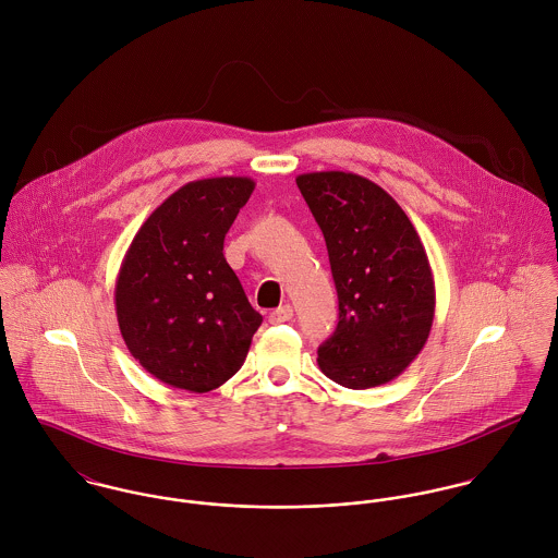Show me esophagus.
I'll return each mask as SVG.
<instances>
[{
  "label": "esophagus",
  "instance_id": "34e87169",
  "mask_svg": "<svg viewBox=\"0 0 558 558\" xmlns=\"http://www.w3.org/2000/svg\"><path fill=\"white\" fill-rule=\"evenodd\" d=\"M292 316H294V310H292L290 305H281V307H277L275 312H270L268 322H270V324H281V322H290Z\"/></svg>",
  "mask_w": 558,
  "mask_h": 558
}]
</instances>
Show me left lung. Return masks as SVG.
<instances>
[{
	"mask_svg": "<svg viewBox=\"0 0 558 558\" xmlns=\"http://www.w3.org/2000/svg\"><path fill=\"white\" fill-rule=\"evenodd\" d=\"M296 184L326 240L339 299L319 369L348 389L387 385L432 330L436 290L425 246L398 202L359 173L312 171Z\"/></svg>",
	"mask_w": 558,
	"mask_h": 558,
	"instance_id": "left-lung-1",
	"label": "left lung"
}]
</instances>
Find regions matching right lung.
I'll return each mask as SVG.
<instances>
[{"label": "right lung", "instance_id": "add662e5", "mask_svg": "<svg viewBox=\"0 0 558 558\" xmlns=\"http://www.w3.org/2000/svg\"><path fill=\"white\" fill-rule=\"evenodd\" d=\"M253 189L244 175L180 186L144 221L122 259L116 279L122 339L146 372L173 389H219L242 367L262 324L223 255Z\"/></svg>", "mask_w": 558, "mask_h": 558}]
</instances>
